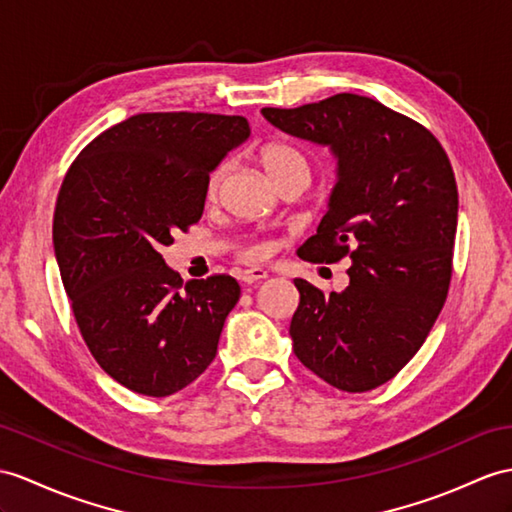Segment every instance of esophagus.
I'll list each match as a JSON object with an SVG mask.
<instances>
[{
    "label": "esophagus",
    "mask_w": 512,
    "mask_h": 512,
    "mask_svg": "<svg viewBox=\"0 0 512 512\" xmlns=\"http://www.w3.org/2000/svg\"><path fill=\"white\" fill-rule=\"evenodd\" d=\"M265 278H267V271L260 269V267L245 269V271H241V276H239V280H241L243 286H249V284L260 282V280H265Z\"/></svg>",
    "instance_id": "esophagus-1"
}]
</instances>
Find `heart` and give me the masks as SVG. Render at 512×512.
<instances>
[{
	"label": "heart",
	"instance_id": "1",
	"mask_svg": "<svg viewBox=\"0 0 512 512\" xmlns=\"http://www.w3.org/2000/svg\"><path fill=\"white\" fill-rule=\"evenodd\" d=\"M260 160H263V167L267 169L269 176L273 178L278 186L293 182V180H302L310 184V176H313V165H310V158L302 152V149L289 145V143H271L267 145L263 152H260ZM228 165L221 162L219 167L213 169L208 180H206V195L215 197L221 189L223 180H226ZM239 254L247 260H258L267 254V245L263 241L256 239H245L239 243Z\"/></svg>",
	"mask_w": 512,
	"mask_h": 512
}]
</instances>
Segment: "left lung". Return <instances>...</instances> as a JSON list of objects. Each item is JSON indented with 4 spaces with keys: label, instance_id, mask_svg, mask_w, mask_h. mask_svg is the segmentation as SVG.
<instances>
[{
    "label": "left lung",
    "instance_id": "left-lung-1",
    "mask_svg": "<svg viewBox=\"0 0 512 512\" xmlns=\"http://www.w3.org/2000/svg\"><path fill=\"white\" fill-rule=\"evenodd\" d=\"M263 115L339 158L330 208L299 258H352L343 293L295 280L293 352L336 389H376L419 352L450 291L458 223L450 158L428 128L363 95Z\"/></svg>",
    "mask_w": 512,
    "mask_h": 512
}]
</instances>
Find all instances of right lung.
<instances>
[{
  "mask_svg": "<svg viewBox=\"0 0 512 512\" xmlns=\"http://www.w3.org/2000/svg\"><path fill=\"white\" fill-rule=\"evenodd\" d=\"M249 136L239 115L141 112L71 162L54 210V252L89 352L126 389L167 397L217 356L241 286L182 282L160 247L204 213L206 180Z\"/></svg>",
  "mask_w": 512,
  "mask_h": 512,
  "instance_id": "right-lung-1",
  "label": "right lung"
}]
</instances>
